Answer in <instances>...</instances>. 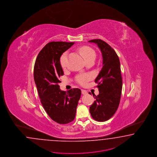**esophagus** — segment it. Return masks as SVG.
I'll return each instance as SVG.
<instances>
[{
    "mask_svg": "<svg viewBox=\"0 0 157 157\" xmlns=\"http://www.w3.org/2000/svg\"><path fill=\"white\" fill-rule=\"evenodd\" d=\"M81 93H82V95H86V94H87V92L86 90H81Z\"/></svg>",
    "mask_w": 157,
    "mask_h": 157,
    "instance_id": "obj_1",
    "label": "esophagus"
}]
</instances>
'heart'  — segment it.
I'll return each instance as SVG.
<instances>
[{"label":"heart","instance_id":"1","mask_svg":"<svg viewBox=\"0 0 157 157\" xmlns=\"http://www.w3.org/2000/svg\"><path fill=\"white\" fill-rule=\"evenodd\" d=\"M79 51L81 56H83L86 62L92 59H95V58L96 55H95V51L90 47H88V46L82 47L80 48ZM66 62H67V54L65 52L62 54V56H61L60 58V63H61V67L62 68H64L66 66ZM90 78L91 77L89 75H82L77 76L76 77V80L81 85H84L86 84V82L90 79Z\"/></svg>","mask_w":157,"mask_h":157}]
</instances>
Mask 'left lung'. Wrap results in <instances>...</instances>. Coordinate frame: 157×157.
Instances as JSON below:
<instances>
[{
    "mask_svg": "<svg viewBox=\"0 0 157 157\" xmlns=\"http://www.w3.org/2000/svg\"><path fill=\"white\" fill-rule=\"evenodd\" d=\"M96 44L101 51L103 67L95 80L99 94L90 107L92 117L97 121H106L118 107L122 88L120 62L116 51L101 39L88 41Z\"/></svg>",
    "mask_w": 157,
    "mask_h": 157,
    "instance_id": "left-lung-1",
    "label": "left lung"
}]
</instances>
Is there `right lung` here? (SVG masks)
Returning a JSON list of instances; mask_svg holds the SVG:
<instances>
[{
  "label": "right lung",
  "mask_w": 157,
  "mask_h": 157,
  "mask_svg": "<svg viewBox=\"0 0 157 157\" xmlns=\"http://www.w3.org/2000/svg\"><path fill=\"white\" fill-rule=\"evenodd\" d=\"M74 42L52 41L40 51L34 66V80L42 106L54 121L66 124L73 121L81 96V90L73 88L61 91L58 85L63 75L60 63L62 54Z\"/></svg>",
  "instance_id": "add662e5"
}]
</instances>
